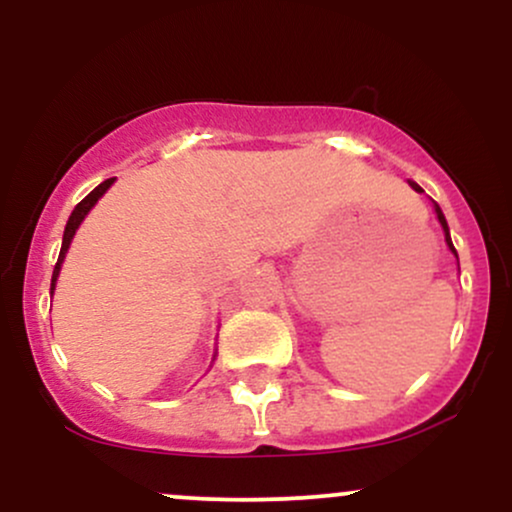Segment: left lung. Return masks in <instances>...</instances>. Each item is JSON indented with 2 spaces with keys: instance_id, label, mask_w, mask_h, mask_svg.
<instances>
[{
  "instance_id": "obj_1",
  "label": "left lung",
  "mask_w": 512,
  "mask_h": 512,
  "mask_svg": "<svg viewBox=\"0 0 512 512\" xmlns=\"http://www.w3.org/2000/svg\"><path fill=\"white\" fill-rule=\"evenodd\" d=\"M409 185H411V187H414V190H416V192H424V190H421V187H419V185H416V182H414V180H409ZM436 214H438V221H440V226H443V231H445V240H448V248H450L452 252H455V248H452V240H450V231H448V223H445V216H443V211H440V207H438V204H436ZM455 257H457V252H455Z\"/></svg>"
}]
</instances>
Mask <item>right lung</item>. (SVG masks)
Returning <instances> with one entry per match:
<instances>
[{"label": "right lung", "mask_w": 512, "mask_h": 512, "mask_svg": "<svg viewBox=\"0 0 512 512\" xmlns=\"http://www.w3.org/2000/svg\"><path fill=\"white\" fill-rule=\"evenodd\" d=\"M113 180H115V178H108V180H103L101 185L96 187V190H93V192H88V195H86L84 199H81L79 204H76L74 211H72V216H69V221H67V228H64V238H62V250H60V257H57L55 272H52V291H55V281H57V274H60V267H62V260H64V252H67L69 243H72V238H74L76 228H79V223L84 221V216L88 214V211H91L93 204H96L98 199H101L103 192L108 190L110 185H113Z\"/></svg>", "instance_id": "1"}]
</instances>
